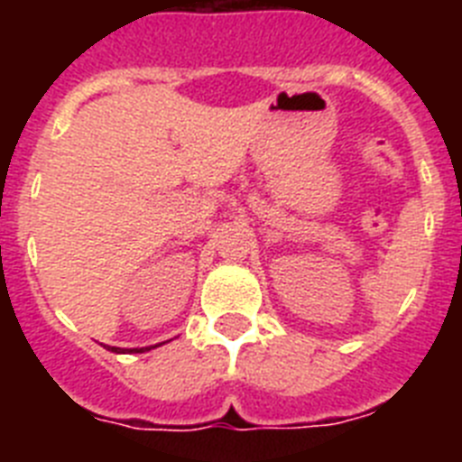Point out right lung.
I'll return each mask as SVG.
<instances>
[{
    "label": "right lung",
    "mask_w": 462,
    "mask_h": 462,
    "mask_svg": "<svg viewBox=\"0 0 462 462\" xmlns=\"http://www.w3.org/2000/svg\"><path fill=\"white\" fill-rule=\"evenodd\" d=\"M108 349H110V352H116V354H122V352H125V349H120V346H108ZM145 349H148V346H145ZM145 349H132V352L143 354V352H145Z\"/></svg>",
    "instance_id": "1"
}]
</instances>
